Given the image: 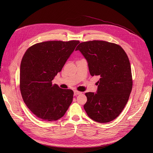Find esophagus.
<instances>
[{
  "mask_svg": "<svg viewBox=\"0 0 153 153\" xmlns=\"http://www.w3.org/2000/svg\"><path fill=\"white\" fill-rule=\"evenodd\" d=\"M74 95H79V94H82V92H79V91H74Z\"/></svg>",
  "mask_w": 153,
  "mask_h": 153,
  "instance_id": "34e87169",
  "label": "esophagus"
}]
</instances>
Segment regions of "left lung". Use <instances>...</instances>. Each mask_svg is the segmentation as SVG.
I'll return each mask as SVG.
<instances>
[{
  "instance_id": "left-lung-1",
  "label": "left lung",
  "mask_w": 153,
  "mask_h": 153,
  "mask_svg": "<svg viewBox=\"0 0 153 153\" xmlns=\"http://www.w3.org/2000/svg\"><path fill=\"white\" fill-rule=\"evenodd\" d=\"M92 76H99L96 93L87 92L84 108L95 122L108 123L125 108L132 89L131 66L123 48L115 43L94 40L80 43Z\"/></svg>"
}]
</instances>
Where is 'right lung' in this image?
Segmentation results:
<instances>
[{
  "instance_id": "obj_1",
  "label": "right lung",
  "mask_w": 153,
  "mask_h": 153,
  "mask_svg": "<svg viewBox=\"0 0 153 153\" xmlns=\"http://www.w3.org/2000/svg\"><path fill=\"white\" fill-rule=\"evenodd\" d=\"M79 43L76 40L39 43L24 54L20 64V92L27 107L39 118L55 121L69 108L74 92L61 89L52 81Z\"/></svg>"
}]
</instances>
